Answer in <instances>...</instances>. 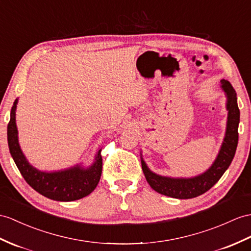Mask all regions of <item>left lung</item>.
<instances>
[{
	"instance_id": "obj_1",
	"label": "left lung",
	"mask_w": 251,
	"mask_h": 251,
	"mask_svg": "<svg viewBox=\"0 0 251 251\" xmlns=\"http://www.w3.org/2000/svg\"><path fill=\"white\" fill-rule=\"evenodd\" d=\"M222 88L227 96L228 121L226 135L219 153L212 166L205 173L193 178H169L158 176L147 166L142 157V168L147 182L155 192L176 199H191L214 186L222 178L233 160L238 142V124H240V109L237 106V98L234 88L227 79H222Z\"/></svg>"
}]
</instances>
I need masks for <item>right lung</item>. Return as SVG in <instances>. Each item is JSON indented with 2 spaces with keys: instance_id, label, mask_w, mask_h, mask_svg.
<instances>
[{
  "instance_id": "add662e5",
  "label": "right lung",
  "mask_w": 251,
  "mask_h": 251,
  "mask_svg": "<svg viewBox=\"0 0 251 251\" xmlns=\"http://www.w3.org/2000/svg\"><path fill=\"white\" fill-rule=\"evenodd\" d=\"M18 99L11 107L7 126V140L10 154L22 176L36 192L56 201H75L86 197L97 187L102 173L101 149L97 152L94 164L88 168L75 165L60 172H40L30 165L24 156L18 142L16 108Z\"/></svg>"
}]
</instances>
